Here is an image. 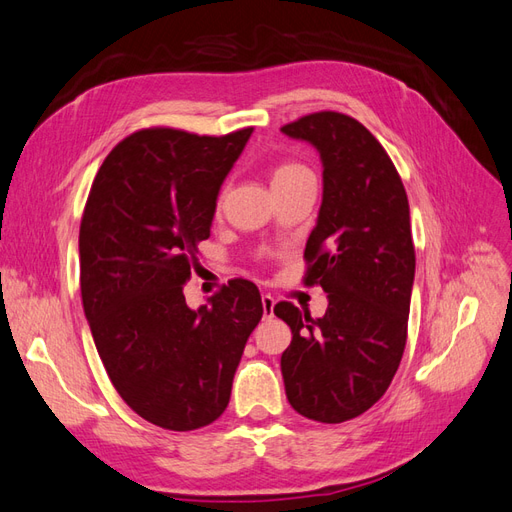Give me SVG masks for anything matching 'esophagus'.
Listing matches in <instances>:
<instances>
[{
  "mask_svg": "<svg viewBox=\"0 0 512 512\" xmlns=\"http://www.w3.org/2000/svg\"><path fill=\"white\" fill-rule=\"evenodd\" d=\"M273 307H275V299L271 294H262V312H265V318L273 316Z\"/></svg>",
  "mask_w": 512,
  "mask_h": 512,
  "instance_id": "34e87169",
  "label": "esophagus"
}]
</instances>
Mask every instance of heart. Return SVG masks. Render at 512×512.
Returning a JSON list of instances; mask_svg holds the SVG:
<instances>
[{
  "mask_svg": "<svg viewBox=\"0 0 512 512\" xmlns=\"http://www.w3.org/2000/svg\"><path fill=\"white\" fill-rule=\"evenodd\" d=\"M305 175H312V170H309L305 164L301 162H282L273 168V188L275 185H282V183H290L294 179H301ZM224 196H226V188L220 192L218 200H215V211H222L224 205Z\"/></svg>",
  "mask_w": 512,
  "mask_h": 512,
  "instance_id": "1",
  "label": "heart"
}]
</instances>
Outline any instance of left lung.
<instances>
[{
    "mask_svg": "<svg viewBox=\"0 0 512 512\" xmlns=\"http://www.w3.org/2000/svg\"><path fill=\"white\" fill-rule=\"evenodd\" d=\"M322 160V205L305 245V286H322V318L280 301L292 342L282 354L290 406L344 423L386 393L404 356L414 282L406 188L389 153L350 115L320 111L286 123Z\"/></svg>",
    "mask_w": 512,
    "mask_h": 512,
    "instance_id": "obj_1",
    "label": "left lung"
}]
</instances>
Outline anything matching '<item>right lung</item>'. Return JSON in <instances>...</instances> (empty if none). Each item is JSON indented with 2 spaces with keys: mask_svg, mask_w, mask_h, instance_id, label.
<instances>
[{
  "mask_svg": "<svg viewBox=\"0 0 512 512\" xmlns=\"http://www.w3.org/2000/svg\"><path fill=\"white\" fill-rule=\"evenodd\" d=\"M252 130H138L108 153L87 196L79 254L89 329L121 399L164 429L220 418L262 318L256 284L241 277L198 309L183 297L220 185Z\"/></svg>",
  "mask_w": 512,
  "mask_h": 512,
  "instance_id": "obj_1",
  "label": "right lung"
}]
</instances>
